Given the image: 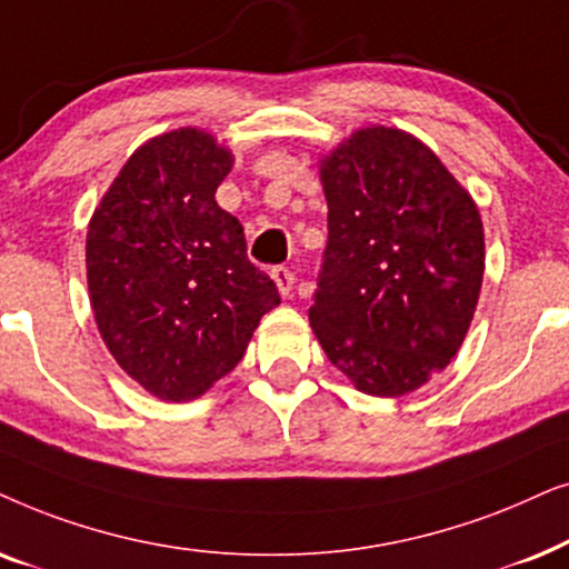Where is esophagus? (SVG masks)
Returning a JSON list of instances; mask_svg holds the SVG:
<instances>
[{"label":"esophagus","mask_w":569,"mask_h":569,"mask_svg":"<svg viewBox=\"0 0 569 569\" xmlns=\"http://www.w3.org/2000/svg\"><path fill=\"white\" fill-rule=\"evenodd\" d=\"M270 276H272V280H276V286H278V291L283 293V297H289V293L293 291V272L289 270V268H283V264H278V268H272L270 270Z\"/></svg>","instance_id":"esophagus-1"}]
</instances>
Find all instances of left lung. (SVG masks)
<instances>
[{
  "label": "left lung",
  "instance_id": "left-lung-1",
  "mask_svg": "<svg viewBox=\"0 0 569 569\" xmlns=\"http://www.w3.org/2000/svg\"><path fill=\"white\" fill-rule=\"evenodd\" d=\"M328 247L309 322L361 392L398 398L445 369L473 320L483 226L411 134L367 127L322 161Z\"/></svg>",
  "mask_w": 569,
  "mask_h": 569
}]
</instances>
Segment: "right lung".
Listing matches in <instances>:
<instances>
[{"mask_svg":"<svg viewBox=\"0 0 569 569\" xmlns=\"http://www.w3.org/2000/svg\"><path fill=\"white\" fill-rule=\"evenodd\" d=\"M231 153L177 130L134 150L88 229L90 305L113 359L161 400H192L229 375L278 286L218 208Z\"/></svg>","mask_w":569,"mask_h":569,"instance_id":"1","label":"right lung"}]
</instances>
